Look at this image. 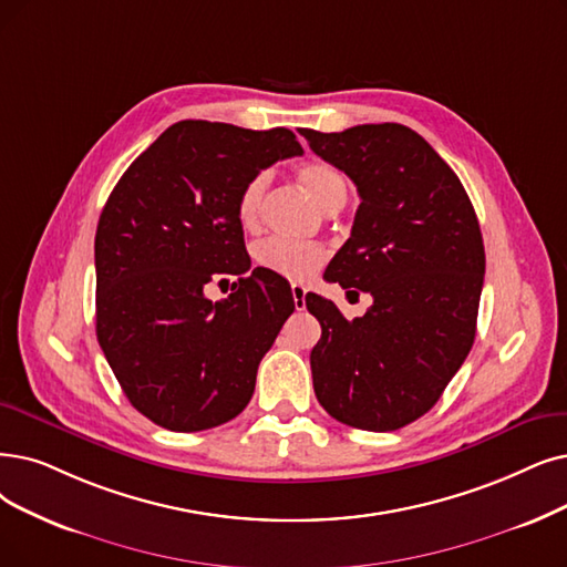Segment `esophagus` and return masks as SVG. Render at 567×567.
Wrapping results in <instances>:
<instances>
[{"mask_svg": "<svg viewBox=\"0 0 567 567\" xmlns=\"http://www.w3.org/2000/svg\"><path fill=\"white\" fill-rule=\"evenodd\" d=\"M290 290H292V302H296V309H298V311H302V309L307 307V302H305L307 288H305L302 284H292V286H290Z\"/></svg>", "mask_w": 567, "mask_h": 567, "instance_id": "34e87169", "label": "esophagus"}]
</instances>
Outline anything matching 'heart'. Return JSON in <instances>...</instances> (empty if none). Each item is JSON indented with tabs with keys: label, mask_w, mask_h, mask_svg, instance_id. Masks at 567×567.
<instances>
[{
	"label": "heart",
	"mask_w": 567,
	"mask_h": 567,
	"mask_svg": "<svg viewBox=\"0 0 567 567\" xmlns=\"http://www.w3.org/2000/svg\"><path fill=\"white\" fill-rule=\"evenodd\" d=\"M298 181L326 212L344 207L349 184L337 167L323 161H307L298 167ZM267 190V174L260 172L241 186L237 195V220L244 230H256L260 220L262 197ZM326 248L316 241H290L281 237H267L254 246V260L258 267L269 269L292 281H307L326 262Z\"/></svg>",
	"instance_id": "1"
}]
</instances>
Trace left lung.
Here are the masks:
<instances>
[{"mask_svg": "<svg viewBox=\"0 0 567 567\" xmlns=\"http://www.w3.org/2000/svg\"><path fill=\"white\" fill-rule=\"evenodd\" d=\"M300 134L360 195L326 279L374 300L347 321L334 302L305 298L321 323L313 391L332 419L389 433L440 400L472 349L486 269L480 220L454 169L406 125Z\"/></svg>", "mask_w": 567, "mask_h": 567, "instance_id": "1", "label": "left lung"}]
</instances>
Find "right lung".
Returning <instances> with one entry per match:
<instances>
[{"instance_id":"obj_1","label":"right lung","mask_w":567,"mask_h":567,"mask_svg":"<svg viewBox=\"0 0 567 567\" xmlns=\"http://www.w3.org/2000/svg\"><path fill=\"white\" fill-rule=\"evenodd\" d=\"M302 155L286 127L244 130L181 121L167 127L109 195L95 235L97 339L137 412L174 433L235 419L262 355L296 309L284 277L244 246L237 195L248 178ZM235 274L231 296L204 286Z\"/></svg>"}]
</instances>
